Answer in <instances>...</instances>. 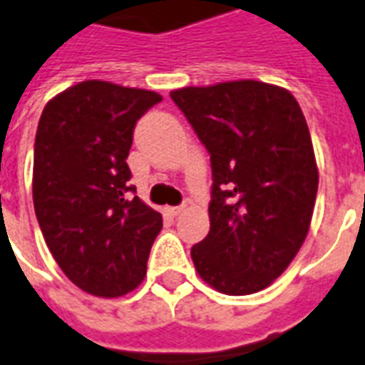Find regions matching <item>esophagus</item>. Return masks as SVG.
Listing matches in <instances>:
<instances>
[{"label": "esophagus", "instance_id": "obj_1", "mask_svg": "<svg viewBox=\"0 0 365 365\" xmlns=\"http://www.w3.org/2000/svg\"><path fill=\"white\" fill-rule=\"evenodd\" d=\"M185 207H186V205H179V207H168V209H165V211H168L169 215H171V217H177V215H180V212L185 211Z\"/></svg>", "mask_w": 365, "mask_h": 365}]
</instances>
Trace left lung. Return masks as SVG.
Segmentation results:
<instances>
[{"mask_svg": "<svg viewBox=\"0 0 365 365\" xmlns=\"http://www.w3.org/2000/svg\"><path fill=\"white\" fill-rule=\"evenodd\" d=\"M171 100L211 154V228L190 250L197 273L230 296L264 290L298 255L319 190L298 101L258 81L188 86Z\"/></svg>", "mask_w": 365, "mask_h": 365, "instance_id": "left-lung-1", "label": "left lung"}]
</instances>
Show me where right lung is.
<instances>
[{
    "label": "right lung",
    "instance_id": "add662e5",
    "mask_svg": "<svg viewBox=\"0 0 365 365\" xmlns=\"http://www.w3.org/2000/svg\"><path fill=\"white\" fill-rule=\"evenodd\" d=\"M162 96L84 81L52 98L34 147L35 217L54 260L81 290L118 298L143 281L162 215L130 185L137 120Z\"/></svg>",
    "mask_w": 365,
    "mask_h": 365
}]
</instances>
